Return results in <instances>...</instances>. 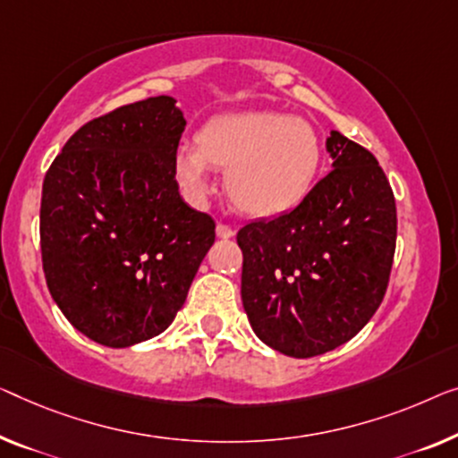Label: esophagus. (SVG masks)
I'll return each instance as SVG.
<instances>
[{"instance_id":"obj_1","label":"esophagus","mask_w":458,"mask_h":458,"mask_svg":"<svg viewBox=\"0 0 458 458\" xmlns=\"http://www.w3.org/2000/svg\"><path fill=\"white\" fill-rule=\"evenodd\" d=\"M216 232H217V236H220V238H232V236H234V228L228 226V224H222V222L216 226Z\"/></svg>"}]
</instances>
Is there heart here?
<instances>
[{
  "label": "heart",
  "instance_id": "obj_1",
  "mask_svg": "<svg viewBox=\"0 0 458 458\" xmlns=\"http://www.w3.org/2000/svg\"><path fill=\"white\" fill-rule=\"evenodd\" d=\"M174 174L182 193L201 203L214 189L211 168L226 170L234 206L249 216H277L304 199L320 164L318 138L304 119L249 111L209 119L197 146L181 143Z\"/></svg>",
  "mask_w": 458,
  "mask_h": 458
}]
</instances>
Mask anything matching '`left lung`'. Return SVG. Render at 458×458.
Masks as SVG:
<instances>
[{
  "mask_svg": "<svg viewBox=\"0 0 458 458\" xmlns=\"http://www.w3.org/2000/svg\"><path fill=\"white\" fill-rule=\"evenodd\" d=\"M333 170L298 206L236 234L252 331L292 358L331 352L378 310L397 244V206L378 160L331 131Z\"/></svg>",
  "mask_w": 458,
  "mask_h": 458,
  "instance_id": "left-lung-1",
  "label": "left lung"
}]
</instances>
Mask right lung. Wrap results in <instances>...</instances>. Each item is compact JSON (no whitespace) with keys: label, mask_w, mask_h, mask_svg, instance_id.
Masks as SVG:
<instances>
[{"label":"right lung","mask_w":458,"mask_h":458,"mask_svg":"<svg viewBox=\"0 0 458 458\" xmlns=\"http://www.w3.org/2000/svg\"><path fill=\"white\" fill-rule=\"evenodd\" d=\"M174 102L154 97L88 121L45 174L47 288L100 345L160 335L216 241L214 217L179 193L173 160L187 123Z\"/></svg>","instance_id":"add662e5"}]
</instances>
